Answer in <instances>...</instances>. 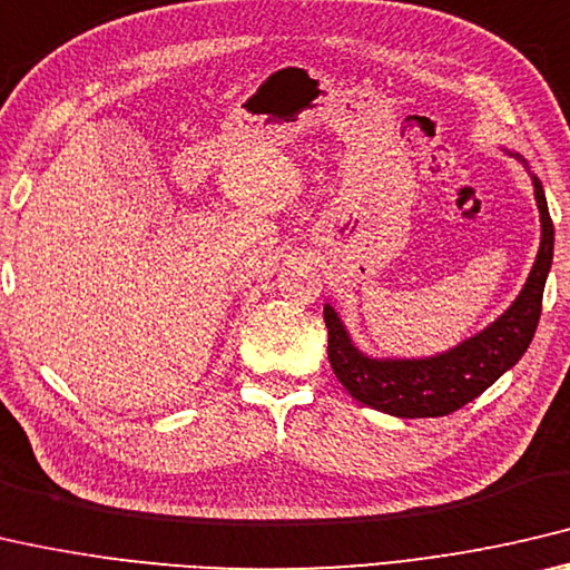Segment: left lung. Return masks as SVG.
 I'll list each match as a JSON object with an SVG mask.
<instances>
[{
	"label": "left lung",
	"mask_w": 570,
	"mask_h": 570,
	"mask_svg": "<svg viewBox=\"0 0 570 570\" xmlns=\"http://www.w3.org/2000/svg\"><path fill=\"white\" fill-rule=\"evenodd\" d=\"M533 186L540 212V249L533 269L508 311L460 346L429 358H371L351 341L333 305L323 307L328 361L353 399L401 419L446 416L478 399L522 358L538 328L546 277L553 263V222L538 176Z\"/></svg>",
	"instance_id": "8db88e82"
}]
</instances>
